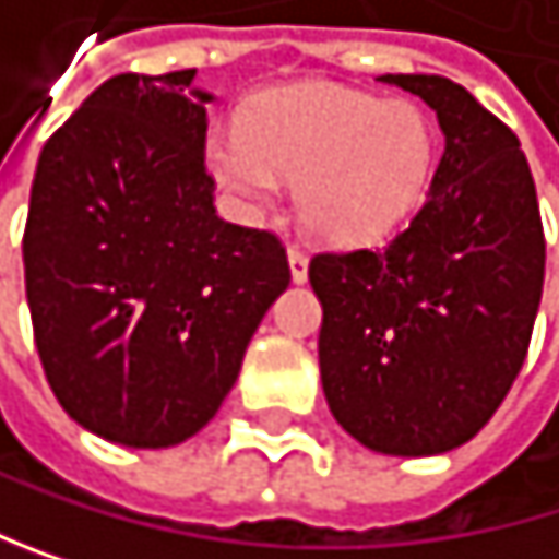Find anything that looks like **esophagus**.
Masks as SVG:
<instances>
[{"label":"esophagus","instance_id":"1","mask_svg":"<svg viewBox=\"0 0 559 559\" xmlns=\"http://www.w3.org/2000/svg\"><path fill=\"white\" fill-rule=\"evenodd\" d=\"M286 260H289V276H293V283H306V276H310V257H306L299 246H289Z\"/></svg>","mask_w":559,"mask_h":559}]
</instances>
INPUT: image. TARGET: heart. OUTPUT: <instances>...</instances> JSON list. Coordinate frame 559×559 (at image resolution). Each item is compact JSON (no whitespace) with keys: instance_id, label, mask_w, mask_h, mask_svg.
<instances>
[{"instance_id":"obj_1","label":"heart","mask_w":559,"mask_h":559,"mask_svg":"<svg viewBox=\"0 0 559 559\" xmlns=\"http://www.w3.org/2000/svg\"><path fill=\"white\" fill-rule=\"evenodd\" d=\"M440 153L427 109L340 82H286L257 93L239 129H210L203 166L236 213L257 216L293 179L302 226L333 246H367L424 206Z\"/></svg>"}]
</instances>
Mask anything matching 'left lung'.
I'll return each mask as SVG.
<instances>
[{"instance_id": "obj_1", "label": "left lung", "mask_w": 559, "mask_h": 559, "mask_svg": "<svg viewBox=\"0 0 559 559\" xmlns=\"http://www.w3.org/2000/svg\"><path fill=\"white\" fill-rule=\"evenodd\" d=\"M420 96L443 156L424 210L383 249L323 253L320 377L336 424L386 456L473 440L513 386L544 293V226L516 135L443 75H380Z\"/></svg>"}]
</instances>
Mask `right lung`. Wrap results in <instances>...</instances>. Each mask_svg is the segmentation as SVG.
<instances>
[{
    "label": "right lung",
    "instance_id": "add662e5",
    "mask_svg": "<svg viewBox=\"0 0 559 559\" xmlns=\"http://www.w3.org/2000/svg\"><path fill=\"white\" fill-rule=\"evenodd\" d=\"M197 69L112 75L39 153L22 260L43 370L90 433L163 450L233 390L289 263L216 216Z\"/></svg>",
    "mask_w": 559,
    "mask_h": 559
}]
</instances>
